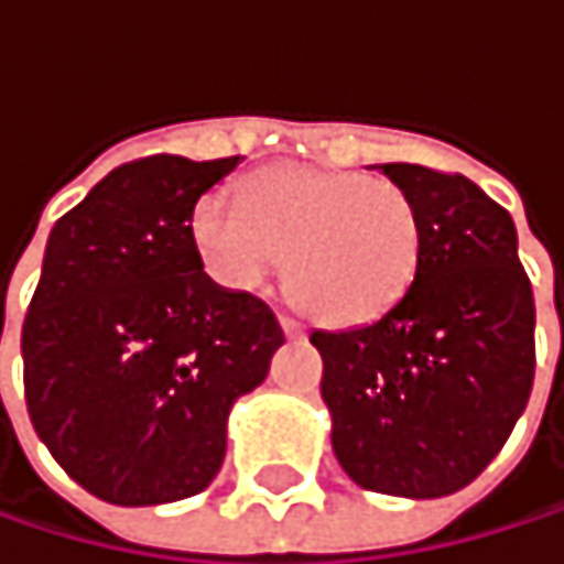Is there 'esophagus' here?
Listing matches in <instances>:
<instances>
[{
  "label": "esophagus",
  "instance_id": "1",
  "mask_svg": "<svg viewBox=\"0 0 564 564\" xmlns=\"http://www.w3.org/2000/svg\"><path fill=\"white\" fill-rule=\"evenodd\" d=\"M279 326H282V333H285L289 339H299V336L305 333V329H302L295 319H289V316H279Z\"/></svg>",
  "mask_w": 564,
  "mask_h": 564
}]
</instances>
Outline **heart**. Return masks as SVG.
<instances>
[{
	"label": "heart",
	"instance_id": "1",
	"mask_svg": "<svg viewBox=\"0 0 564 564\" xmlns=\"http://www.w3.org/2000/svg\"><path fill=\"white\" fill-rule=\"evenodd\" d=\"M205 269L231 292L262 289L289 256V292L329 326L383 316L410 289L424 221L387 177L275 164L248 181L245 202L212 191L194 208Z\"/></svg>",
	"mask_w": 564,
	"mask_h": 564
}]
</instances>
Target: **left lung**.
I'll use <instances>...</instances> for the list:
<instances>
[{
    "label": "left lung",
    "mask_w": 564,
    "mask_h": 564,
    "mask_svg": "<svg viewBox=\"0 0 564 564\" xmlns=\"http://www.w3.org/2000/svg\"><path fill=\"white\" fill-rule=\"evenodd\" d=\"M424 221L420 265L366 326L308 336L333 451L366 491L444 498L481 474L534 380V299L511 215L464 174L380 164Z\"/></svg>",
    "instance_id": "obj_1"
}]
</instances>
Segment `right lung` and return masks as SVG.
I'll use <instances>...</instances> for the list:
<instances>
[{
    "label": "right lung",
    "instance_id": "add662e5",
    "mask_svg": "<svg viewBox=\"0 0 564 564\" xmlns=\"http://www.w3.org/2000/svg\"><path fill=\"white\" fill-rule=\"evenodd\" d=\"M235 167L177 154L123 164L50 231L22 323L25 406L56 464L100 501L205 491L235 400L285 343L272 308L215 285L194 245V208Z\"/></svg>",
    "mask_w": 564,
    "mask_h": 564
}]
</instances>
